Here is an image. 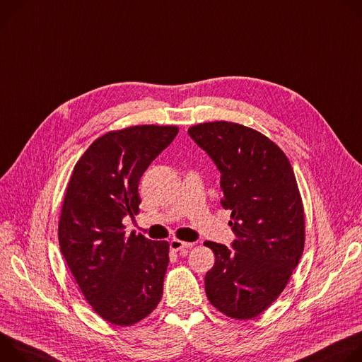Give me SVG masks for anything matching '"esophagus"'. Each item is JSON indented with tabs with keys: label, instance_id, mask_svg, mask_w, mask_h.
<instances>
[{
	"label": "esophagus",
	"instance_id": "34e87169",
	"mask_svg": "<svg viewBox=\"0 0 362 362\" xmlns=\"http://www.w3.org/2000/svg\"><path fill=\"white\" fill-rule=\"evenodd\" d=\"M170 247L173 252H180V250H185L192 247V243H187V242H181L178 238H174L170 242Z\"/></svg>",
	"mask_w": 362,
	"mask_h": 362
}]
</instances>
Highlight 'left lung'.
<instances>
[{
	"mask_svg": "<svg viewBox=\"0 0 362 362\" xmlns=\"http://www.w3.org/2000/svg\"><path fill=\"white\" fill-rule=\"evenodd\" d=\"M221 174V206L231 210V249L206 242L216 263L206 274L213 306L252 319L284 292L305 245L302 198L289 159L260 132L233 122L188 129Z\"/></svg>",
	"mask_w": 362,
	"mask_h": 362,
	"instance_id": "obj_1",
	"label": "left lung"
}]
</instances>
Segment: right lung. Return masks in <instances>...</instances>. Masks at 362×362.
<instances>
[{
    "label": "right lung",
    "instance_id": "right-lung-1",
    "mask_svg": "<svg viewBox=\"0 0 362 362\" xmlns=\"http://www.w3.org/2000/svg\"><path fill=\"white\" fill-rule=\"evenodd\" d=\"M177 134L156 125L109 132L77 160L67 185L60 250L86 300L113 325L139 322L163 298L168 242L127 235L122 220L138 213L139 180Z\"/></svg>",
    "mask_w": 362,
    "mask_h": 362
}]
</instances>
